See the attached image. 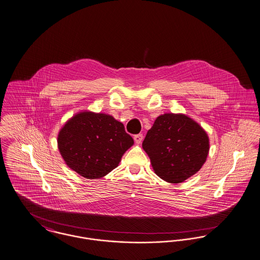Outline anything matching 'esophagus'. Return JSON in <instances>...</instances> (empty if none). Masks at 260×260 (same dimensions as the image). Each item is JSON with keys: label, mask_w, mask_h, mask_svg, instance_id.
<instances>
[{"label": "esophagus", "mask_w": 260, "mask_h": 260, "mask_svg": "<svg viewBox=\"0 0 260 260\" xmlns=\"http://www.w3.org/2000/svg\"><path fill=\"white\" fill-rule=\"evenodd\" d=\"M142 140H143V134H137L134 136V141L136 142L137 144H140Z\"/></svg>", "instance_id": "34e87169"}]
</instances>
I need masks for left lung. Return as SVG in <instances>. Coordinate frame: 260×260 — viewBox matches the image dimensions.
<instances>
[{"label":"left lung","mask_w":260,"mask_h":260,"mask_svg":"<svg viewBox=\"0 0 260 260\" xmlns=\"http://www.w3.org/2000/svg\"><path fill=\"white\" fill-rule=\"evenodd\" d=\"M142 146L156 175L172 184L182 183L200 171L210 149L209 137L197 122L173 113L155 120Z\"/></svg>","instance_id":"left-lung-1"}]
</instances>
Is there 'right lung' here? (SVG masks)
<instances>
[{
    "label": "right lung",
    "instance_id": "1",
    "mask_svg": "<svg viewBox=\"0 0 260 260\" xmlns=\"http://www.w3.org/2000/svg\"><path fill=\"white\" fill-rule=\"evenodd\" d=\"M57 144L71 169L86 179H99L118 166L134 140L112 116L80 112L59 131Z\"/></svg>",
    "mask_w": 260,
    "mask_h": 260
}]
</instances>
